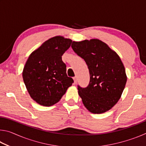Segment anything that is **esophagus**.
I'll list each match as a JSON object with an SVG mask.
<instances>
[{"instance_id":"esophagus-1","label":"esophagus","mask_w":146,"mask_h":146,"mask_svg":"<svg viewBox=\"0 0 146 146\" xmlns=\"http://www.w3.org/2000/svg\"><path fill=\"white\" fill-rule=\"evenodd\" d=\"M73 80H74V84H76V83H77V76H75V77L73 78Z\"/></svg>"}]
</instances>
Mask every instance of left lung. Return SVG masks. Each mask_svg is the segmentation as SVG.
<instances>
[{
    "label": "left lung",
    "instance_id": "1",
    "mask_svg": "<svg viewBox=\"0 0 146 146\" xmlns=\"http://www.w3.org/2000/svg\"><path fill=\"white\" fill-rule=\"evenodd\" d=\"M71 47L85 60L90 71L88 87L78 86L83 104L95 114L110 110L119 100L127 82L120 56L107 44L97 38L73 41Z\"/></svg>",
    "mask_w": 146,
    "mask_h": 146
}]
</instances>
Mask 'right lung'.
Returning a JSON list of instances; mask_svg holds the SVG:
<instances>
[{"instance_id":"1","label":"right lung","mask_w":146,"mask_h":146,"mask_svg":"<svg viewBox=\"0 0 146 146\" xmlns=\"http://www.w3.org/2000/svg\"><path fill=\"white\" fill-rule=\"evenodd\" d=\"M71 42L62 36H53L29 56L23 69V80L30 97L38 104H55L72 85L73 78L68 76L62 60Z\"/></svg>"}]
</instances>
